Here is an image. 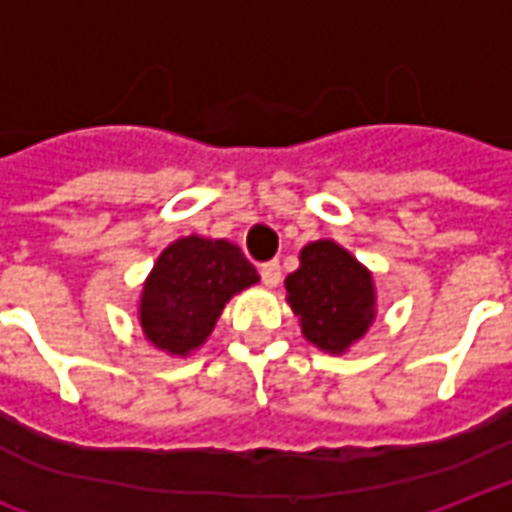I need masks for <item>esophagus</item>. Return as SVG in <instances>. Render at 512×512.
I'll use <instances>...</instances> for the list:
<instances>
[{
	"label": "esophagus",
	"mask_w": 512,
	"mask_h": 512,
	"mask_svg": "<svg viewBox=\"0 0 512 512\" xmlns=\"http://www.w3.org/2000/svg\"><path fill=\"white\" fill-rule=\"evenodd\" d=\"M260 276H263L265 287H276V284L282 282V268H279V263H265L260 268Z\"/></svg>",
	"instance_id": "obj_1"
}]
</instances>
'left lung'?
I'll list each match as a JSON object with an SVG mask.
<instances>
[{"instance_id": "8db88e82", "label": "left lung", "mask_w": 512, "mask_h": 512, "mask_svg": "<svg viewBox=\"0 0 512 512\" xmlns=\"http://www.w3.org/2000/svg\"><path fill=\"white\" fill-rule=\"evenodd\" d=\"M298 271L284 279L300 333L327 354H346L376 322V282L368 265L333 239L300 249Z\"/></svg>"}]
</instances>
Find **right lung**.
Wrapping results in <instances>:
<instances>
[{
    "label": "right lung",
    "instance_id": "right-lung-1",
    "mask_svg": "<svg viewBox=\"0 0 512 512\" xmlns=\"http://www.w3.org/2000/svg\"><path fill=\"white\" fill-rule=\"evenodd\" d=\"M257 282L233 241L195 233L171 241L142 284L136 317L144 338L169 357H187L212 335L228 300Z\"/></svg>",
    "mask_w": 512,
    "mask_h": 512
}]
</instances>
